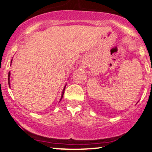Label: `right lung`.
<instances>
[{"label":"right lung","instance_id":"add662e5","mask_svg":"<svg viewBox=\"0 0 152 152\" xmlns=\"http://www.w3.org/2000/svg\"><path fill=\"white\" fill-rule=\"evenodd\" d=\"M11 63H12V61H11ZM10 72H9V73H8V84H9V86H10ZM65 88H66V86H64V89H63L62 94V97H61V99H62V97H63V95H64V90H65Z\"/></svg>","mask_w":152,"mask_h":152}]
</instances>
